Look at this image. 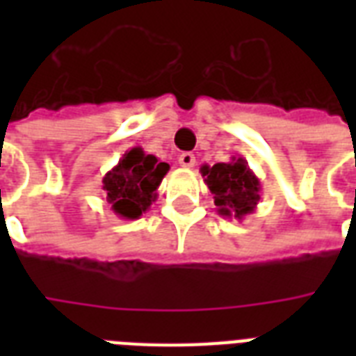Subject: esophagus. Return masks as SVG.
I'll use <instances>...</instances> for the list:
<instances>
[{
  "label": "esophagus",
  "instance_id": "obj_1",
  "mask_svg": "<svg viewBox=\"0 0 356 356\" xmlns=\"http://www.w3.org/2000/svg\"><path fill=\"white\" fill-rule=\"evenodd\" d=\"M179 164L183 168H194L195 156L192 155V153H181V155H179Z\"/></svg>",
  "mask_w": 356,
  "mask_h": 356
}]
</instances>
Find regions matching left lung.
<instances>
[{"mask_svg":"<svg viewBox=\"0 0 356 356\" xmlns=\"http://www.w3.org/2000/svg\"><path fill=\"white\" fill-rule=\"evenodd\" d=\"M201 175L214 194V205L223 218L243 220L257 209L260 201V181L242 156L214 166H201Z\"/></svg>","mask_w":356,"mask_h":356,"instance_id":"obj_1","label":"left lung"}]
</instances>
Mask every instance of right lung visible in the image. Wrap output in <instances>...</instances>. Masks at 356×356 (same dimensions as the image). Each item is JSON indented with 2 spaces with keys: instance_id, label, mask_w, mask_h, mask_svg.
<instances>
[{
  "instance_id": "right-lung-1",
  "label": "right lung",
  "mask_w": 356,
  "mask_h": 356,
  "mask_svg": "<svg viewBox=\"0 0 356 356\" xmlns=\"http://www.w3.org/2000/svg\"><path fill=\"white\" fill-rule=\"evenodd\" d=\"M168 170V162L147 155L142 147L125 151L118 164L103 177V192L113 211L123 220H138L156 201V188Z\"/></svg>"
}]
</instances>
